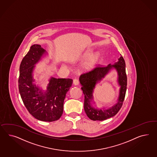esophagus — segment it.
<instances>
[{
    "label": "esophagus",
    "instance_id": "obj_1",
    "mask_svg": "<svg viewBox=\"0 0 157 157\" xmlns=\"http://www.w3.org/2000/svg\"><path fill=\"white\" fill-rule=\"evenodd\" d=\"M73 83L74 85H75V86H77V85H78L79 83V80L78 79H74V80H73Z\"/></svg>",
    "mask_w": 157,
    "mask_h": 157
}]
</instances>
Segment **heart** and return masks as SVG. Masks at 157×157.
Here are the masks:
<instances>
[{
  "label": "heart",
  "mask_w": 157,
  "mask_h": 157,
  "mask_svg": "<svg viewBox=\"0 0 157 157\" xmlns=\"http://www.w3.org/2000/svg\"><path fill=\"white\" fill-rule=\"evenodd\" d=\"M90 52H89L86 53V55H89ZM100 54L99 53L96 52L92 54L90 57L87 59V61L85 62L83 64V67L84 69H88L91 68L93 66H94L97 62L98 61L99 58Z\"/></svg>",
  "instance_id": "b5f03b06"
}]
</instances>
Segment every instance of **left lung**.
<instances>
[{"instance_id": "8db88e82", "label": "left lung", "mask_w": 157, "mask_h": 157, "mask_svg": "<svg viewBox=\"0 0 157 157\" xmlns=\"http://www.w3.org/2000/svg\"><path fill=\"white\" fill-rule=\"evenodd\" d=\"M112 67H114L118 71L119 75L118 81L121 86L118 103L107 110L95 109L90 105V101L93 98V90L96 83L103 78ZM79 80L80 84H82L81 89L84 95V111L89 119L94 121H103L114 116L118 113L124 100L127 86L125 62L122 56L120 57L119 61L115 63V65L109 64L105 66L98 65L88 72L82 74Z\"/></svg>"}]
</instances>
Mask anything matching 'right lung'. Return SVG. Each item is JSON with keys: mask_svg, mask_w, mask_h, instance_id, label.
Here are the masks:
<instances>
[{"mask_svg": "<svg viewBox=\"0 0 157 157\" xmlns=\"http://www.w3.org/2000/svg\"><path fill=\"white\" fill-rule=\"evenodd\" d=\"M45 52L40 45L31 46L20 66L18 83L23 103L29 113L38 120L52 122L61 117L66 94L72 85L73 79L52 78L45 92L33 84L35 65Z\"/></svg>", "mask_w": 157, "mask_h": 157, "instance_id": "right-lung-1", "label": "right lung"}]
</instances>
